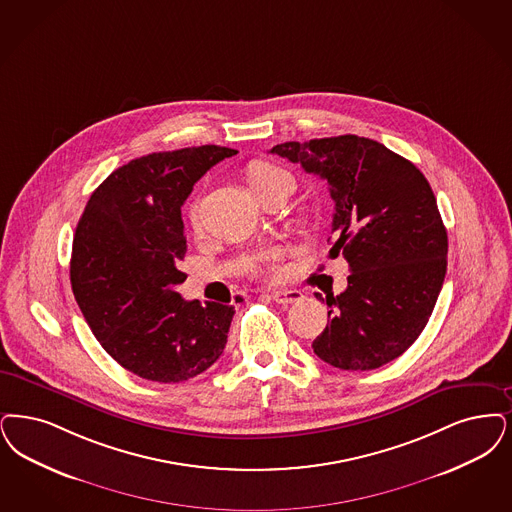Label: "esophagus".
I'll return each mask as SVG.
<instances>
[{
    "mask_svg": "<svg viewBox=\"0 0 512 512\" xmlns=\"http://www.w3.org/2000/svg\"><path fill=\"white\" fill-rule=\"evenodd\" d=\"M278 305H291L303 299V293L297 289H282V291H272L270 295Z\"/></svg>",
    "mask_w": 512,
    "mask_h": 512,
    "instance_id": "esophagus-1",
    "label": "esophagus"
}]
</instances>
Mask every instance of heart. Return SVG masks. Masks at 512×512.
Segmentation results:
<instances>
[{
    "label": "heart",
    "instance_id": "1",
    "mask_svg": "<svg viewBox=\"0 0 512 512\" xmlns=\"http://www.w3.org/2000/svg\"><path fill=\"white\" fill-rule=\"evenodd\" d=\"M247 179H249V186L251 190L257 194V198H263L268 192H274V190H293V179L291 175L276 167L272 164H255L249 173H247ZM190 223L194 228L200 226V205L194 204L190 207ZM278 257L280 253L278 251H272L268 253L265 259L261 261L259 270L266 274L268 278H278L280 274V266H278Z\"/></svg>",
    "mask_w": 512,
    "mask_h": 512
}]
</instances>
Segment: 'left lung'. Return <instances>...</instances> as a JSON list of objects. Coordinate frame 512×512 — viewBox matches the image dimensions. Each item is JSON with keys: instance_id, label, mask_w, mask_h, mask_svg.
<instances>
[{"instance_id": "obj_1", "label": "left lung", "mask_w": 512, "mask_h": 512, "mask_svg": "<svg viewBox=\"0 0 512 512\" xmlns=\"http://www.w3.org/2000/svg\"><path fill=\"white\" fill-rule=\"evenodd\" d=\"M329 186L335 202L329 257L343 253L350 276L341 295L316 293L328 326L312 348L329 366L381 368L427 326L448 266V234L425 175L385 144L356 135L276 144Z\"/></svg>"}]
</instances>
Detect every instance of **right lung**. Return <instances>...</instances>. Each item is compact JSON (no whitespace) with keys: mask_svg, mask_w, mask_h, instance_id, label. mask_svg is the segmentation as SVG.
Returning a JSON list of instances; mask_svg holds the SVG:
<instances>
[{"mask_svg":"<svg viewBox=\"0 0 512 512\" xmlns=\"http://www.w3.org/2000/svg\"><path fill=\"white\" fill-rule=\"evenodd\" d=\"M234 154L204 144L131 160L83 209L70 261L74 297L101 347L148 381L192 379L225 350L234 305L184 301L177 286L186 280L184 200Z\"/></svg>","mask_w":512,"mask_h":512,"instance_id":"1","label":"right lung"}]
</instances>
